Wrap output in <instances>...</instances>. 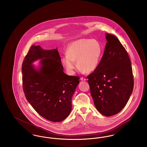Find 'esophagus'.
Wrapping results in <instances>:
<instances>
[{
    "mask_svg": "<svg viewBox=\"0 0 147 147\" xmlns=\"http://www.w3.org/2000/svg\"><path fill=\"white\" fill-rule=\"evenodd\" d=\"M80 80H82V81H85L86 79L85 78H83V77H82L81 78H80Z\"/></svg>",
    "mask_w": 147,
    "mask_h": 147,
    "instance_id": "34e87169",
    "label": "esophagus"
}]
</instances>
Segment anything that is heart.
I'll list each match as a JSON object with an SVG mask.
<instances>
[{
	"label": "heart",
	"instance_id": "b5f03b06",
	"mask_svg": "<svg viewBox=\"0 0 147 147\" xmlns=\"http://www.w3.org/2000/svg\"><path fill=\"white\" fill-rule=\"evenodd\" d=\"M103 52L100 42L95 39L82 38L71 42L67 49L62 62L67 71L74 73L77 66L82 71L91 72L96 69Z\"/></svg>",
	"mask_w": 147,
	"mask_h": 147
}]
</instances>
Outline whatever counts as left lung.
<instances>
[{"mask_svg": "<svg viewBox=\"0 0 147 147\" xmlns=\"http://www.w3.org/2000/svg\"><path fill=\"white\" fill-rule=\"evenodd\" d=\"M104 55L95 70L87 78L98 111L105 116L120 112L133 91L132 68L125 47L114 35L106 33Z\"/></svg>", "mask_w": 147, "mask_h": 147, "instance_id": "1", "label": "left lung"}]
</instances>
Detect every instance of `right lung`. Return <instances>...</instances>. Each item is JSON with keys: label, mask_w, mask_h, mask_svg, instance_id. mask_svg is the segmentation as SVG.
<instances>
[{"label": "right lung", "mask_w": 147, "mask_h": 147, "mask_svg": "<svg viewBox=\"0 0 147 147\" xmlns=\"http://www.w3.org/2000/svg\"><path fill=\"white\" fill-rule=\"evenodd\" d=\"M39 59L36 69L32 63ZM58 50H45L32 45L22 64V87L28 102L43 118L61 122L71 110V98L79 83V77L63 71Z\"/></svg>", "instance_id": "add662e5"}]
</instances>
